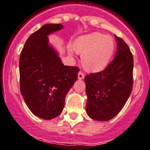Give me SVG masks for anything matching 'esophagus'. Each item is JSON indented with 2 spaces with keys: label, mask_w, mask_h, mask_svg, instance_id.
<instances>
[{
  "label": "esophagus",
  "mask_w": 150,
  "mask_h": 150,
  "mask_svg": "<svg viewBox=\"0 0 150 150\" xmlns=\"http://www.w3.org/2000/svg\"><path fill=\"white\" fill-rule=\"evenodd\" d=\"M84 74L82 73V72H81V71L79 72V74H78V79H79V80L83 79H84Z\"/></svg>",
  "instance_id": "esophagus-1"
}]
</instances>
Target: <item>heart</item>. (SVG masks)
I'll return each instance as SVG.
<instances>
[{"instance_id":"b5f03b06","label":"heart","mask_w":150,"mask_h":150,"mask_svg":"<svg viewBox=\"0 0 150 150\" xmlns=\"http://www.w3.org/2000/svg\"><path fill=\"white\" fill-rule=\"evenodd\" d=\"M74 49L82 55V64L86 70L97 72L108 64L115 50V42L110 36L93 32L77 38Z\"/></svg>"}]
</instances>
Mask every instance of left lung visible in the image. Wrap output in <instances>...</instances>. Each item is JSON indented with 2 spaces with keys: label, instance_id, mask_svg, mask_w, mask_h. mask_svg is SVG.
Listing matches in <instances>:
<instances>
[{
  "label": "left lung",
  "instance_id": "8db88e82",
  "mask_svg": "<svg viewBox=\"0 0 150 150\" xmlns=\"http://www.w3.org/2000/svg\"><path fill=\"white\" fill-rule=\"evenodd\" d=\"M117 50L105 70L84 77L87 115L95 121H106L121 110L133 87L134 58L128 45L115 35Z\"/></svg>",
  "mask_w": 150,
  "mask_h": 150
}]
</instances>
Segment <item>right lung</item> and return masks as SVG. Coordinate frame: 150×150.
Listing matches in <instances>:
<instances>
[{
    "instance_id": "right-lung-1",
    "label": "right lung",
    "mask_w": 150,
    "mask_h": 150,
    "mask_svg": "<svg viewBox=\"0 0 150 150\" xmlns=\"http://www.w3.org/2000/svg\"><path fill=\"white\" fill-rule=\"evenodd\" d=\"M61 24H47L32 33L19 58L20 91L31 112L50 120L64 108L65 98L77 80L79 69L63 64L49 45L48 35L63 29Z\"/></svg>"
}]
</instances>
